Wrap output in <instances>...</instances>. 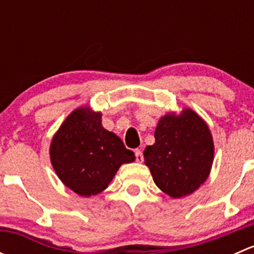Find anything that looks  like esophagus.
Returning a JSON list of instances; mask_svg holds the SVG:
<instances>
[{
    "instance_id": "esophagus-1",
    "label": "esophagus",
    "mask_w": 254,
    "mask_h": 254,
    "mask_svg": "<svg viewBox=\"0 0 254 254\" xmlns=\"http://www.w3.org/2000/svg\"><path fill=\"white\" fill-rule=\"evenodd\" d=\"M135 157H136V162H142L143 156L141 150H135Z\"/></svg>"
}]
</instances>
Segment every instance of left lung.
Here are the masks:
<instances>
[{"mask_svg":"<svg viewBox=\"0 0 254 254\" xmlns=\"http://www.w3.org/2000/svg\"><path fill=\"white\" fill-rule=\"evenodd\" d=\"M156 141L143 151L156 186L172 198L191 194L209 177L214 141L206 123L189 108L158 120Z\"/></svg>","mask_w":254,"mask_h":254,"instance_id":"obj_1","label":"left lung"}]
</instances>
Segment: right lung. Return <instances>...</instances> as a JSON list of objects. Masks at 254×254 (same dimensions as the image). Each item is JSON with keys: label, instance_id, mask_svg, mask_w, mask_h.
<instances>
[{"label": "right lung", "instance_id": "add662e5", "mask_svg": "<svg viewBox=\"0 0 254 254\" xmlns=\"http://www.w3.org/2000/svg\"><path fill=\"white\" fill-rule=\"evenodd\" d=\"M50 161L66 187L78 195L91 196L108 188L120 166L135 161V155L119 136L102 127L101 113L81 107L54 135Z\"/></svg>", "mask_w": 254, "mask_h": 254}]
</instances>
